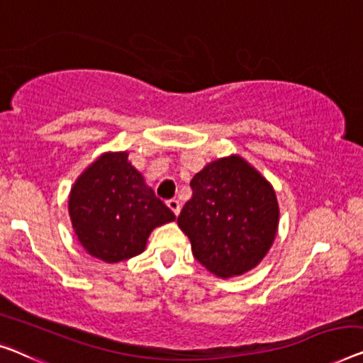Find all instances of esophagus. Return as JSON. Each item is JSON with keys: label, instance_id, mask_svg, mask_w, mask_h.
I'll return each instance as SVG.
<instances>
[{"label": "esophagus", "instance_id": "obj_1", "mask_svg": "<svg viewBox=\"0 0 363 363\" xmlns=\"http://www.w3.org/2000/svg\"><path fill=\"white\" fill-rule=\"evenodd\" d=\"M167 207H169L171 210H172V213H174L176 216L179 215V212H181V202L179 200H176V199H171V200H167Z\"/></svg>", "mask_w": 363, "mask_h": 363}]
</instances>
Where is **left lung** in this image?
Here are the masks:
<instances>
[{
  "label": "left lung",
  "instance_id": "obj_1",
  "mask_svg": "<svg viewBox=\"0 0 363 363\" xmlns=\"http://www.w3.org/2000/svg\"><path fill=\"white\" fill-rule=\"evenodd\" d=\"M191 187L192 199L177 225L191 240L197 261L221 279L256 267L279 230L272 184L240 155H230L199 171Z\"/></svg>",
  "mask_w": 363,
  "mask_h": 363
}]
</instances>
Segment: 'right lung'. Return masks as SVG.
Listing matches in <instances>:
<instances>
[{
  "label": "right lung",
  "mask_w": 363,
  "mask_h": 363,
  "mask_svg": "<svg viewBox=\"0 0 363 363\" xmlns=\"http://www.w3.org/2000/svg\"><path fill=\"white\" fill-rule=\"evenodd\" d=\"M68 213L84 251L109 264L142 254L151 231L176 220L127 151L102 153L81 172L69 191Z\"/></svg>",
  "instance_id": "obj_1"
}]
</instances>
